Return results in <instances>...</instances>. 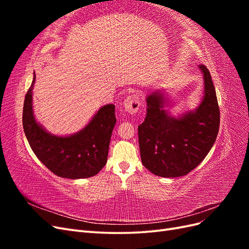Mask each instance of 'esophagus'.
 I'll return each instance as SVG.
<instances>
[{"label":"esophagus","mask_w":249,"mask_h":249,"mask_svg":"<svg viewBox=\"0 0 249 249\" xmlns=\"http://www.w3.org/2000/svg\"><path fill=\"white\" fill-rule=\"evenodd\" d=\"M140 107V100L138 93H132L126 97L124 102V108L126 112L135 114Z\"/></svg>","instance_id":"1"}]
</instances>
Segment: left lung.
<instances>
[{"label": "left lung", "mask_w": 249, "mask_h": 249, "mask_svg": "<svg viewBox=\"0 0 249 249\" xmlns=\"http://www.w3.org/2000/svg\"><path fill=\"white\" fill-rule=\"evenodd\" d=\"M205 95L195 111L175 118L164 110V97L156 91L146 97V116L138 125L142 164L163 178L186 176L205 159L219 131L220 111L207 66L199 65Z\"/></svg>", "instance_id": "obj_1"}]
</instances>
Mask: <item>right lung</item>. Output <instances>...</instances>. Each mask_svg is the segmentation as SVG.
<instances>
[{"mask_svg":"<svg viewBox=\"0 0 249 249\" xmlns=\"http://www.w3.org/2000/svg\"><path fill=\"white\" fill-rule=\"evenodd\" d=\"M34 82L35 74L22 110V125L34 154L58 177L76 179L95 176L107 163L111 134L116 123L115 106L110 104L102 107L77 134L55 136L35 120L32 108Z\"/></svg>","mask_w":249,"mask_h":249,"instance_id":"obj_1","label":"right lung"}]
</instances>
